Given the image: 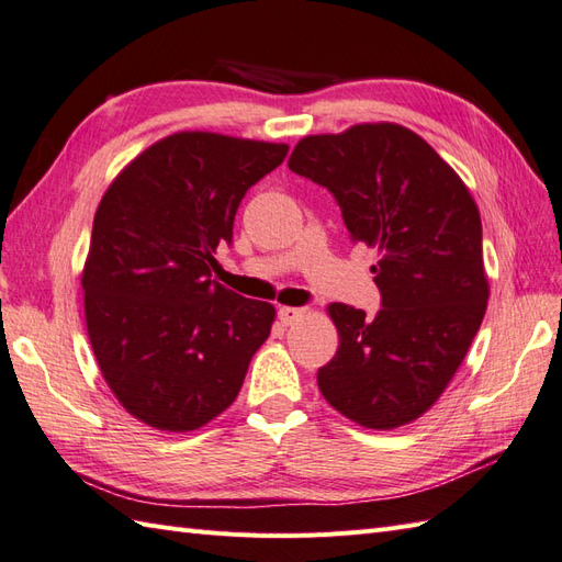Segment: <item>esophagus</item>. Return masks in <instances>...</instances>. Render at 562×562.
<instances>
[{
    "mask_svg": "<svg viewBox=\"0 0 562 562\" xmlns=\"http://www.w3.org/2000/svg\"><path fill=\"white\" fill-rule=\"evenodd\" d=\"M303 314H305V310H300V307H279V319L283 326H291L293 322L303 317Z\"/></svg>",
    "mask_w": 562,
    "mask_h": 562,
    "instance_id": "34e87169",
    "label": "esophagus"
}]
</instances>
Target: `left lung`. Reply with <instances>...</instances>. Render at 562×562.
I'll return each mask as SVG.
<instances>
[{
    "mask_svg": "<svg viewBox=\"0 0 562 562\" xmlns=\"http://www.w3.org/2000/svg\"><path fill=\"white\" fill-rule=\"evenodd\" d=\"M289 169L324 186L350 238L376 248L381 310L328 305L338 328L319 391L367 429L415 422L458 372L488 303L482 218L462 178L398 123L307 135Z\"/></svg>",
    "mask_w": 562,
    "mask_h": 562,
    "instance_id": "8db88e82",
    "label": "left lung"
}]
</instances>
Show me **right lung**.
I'll list each match as a JSON object with an SVG mask.
<instances>
[{"label": "right lung", "mask_w": 562, "mask_h": 562, "mask_svg": "<svg viewBox=\"0 0 562 562\" xmlns=\"http://www.w3.org/2000/svg\"><path fill=\"white\" fill-rule=\"evenodd\" d=\"M289 145L181 131L106 188L83 267L94 360L128 415L193 431L236 401L277 310L212 281L238 204Z\"/></svg>", "instance_id": "add662e5"}]
</instances>
